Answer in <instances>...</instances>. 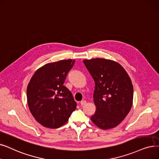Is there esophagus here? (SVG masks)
I'll return each instance as SVG.
<instances>
[{
	"mask_svg": "<svg viewBox=\"0 0 159 159\" xmlns=\"http://www.w3.org/2000/svg\"><path fill=\"white\" fill-rule=\"evenodd\" d=\"M85 104H86V101L83 100V101H80V105H84Z\"/></svg>",
	"mask_w": 159,
	"mask_h": 159,
	"instance_id": "esophagus-1",
	"label": "esophagus"
}]
</instances>
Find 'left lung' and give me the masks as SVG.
Returning <instances> with one entry per match:
<instances>
[{
	"label": "left lung",
	"mask_w": 159,
	"mask_h": 159,
	"mask_svg": "<svg viewBox=\"0 0 159 159\" xmlns=\"http://www.w3.org/2000/svg\"><path fill=\"white\" fill-rule=\"evenodd\" d=\"M83 62L95 81L96 111L90 119L101 129L114 128L125 118L133 106L130 78L125 69L111 60L97 58Z\"/></svg>",
	"instance_id": "8db88e82"
}]
</instances>
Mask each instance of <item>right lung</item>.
Instances as JSON below:
<instances>
[{
	"mask_svg": "<svg viewBox=\"0 0 159 159\" xmlns=\"http://www.w3.org/2000/svg\"><path fill=\"white\" fill-rule=\"evenodd\" d=\"M75 60H61L39 67L32 77L26 89L30 111L41 125L59 128L69 120L77 108L73 95L64 86Z\"/></svg>",
	"mask_w": 159,
	"mask_h": 159,
	"instance_id": "add662e5",
	"label": "right lung"
}]
</instances>
